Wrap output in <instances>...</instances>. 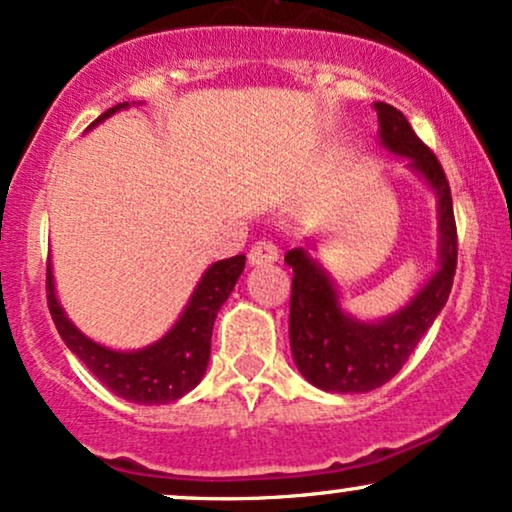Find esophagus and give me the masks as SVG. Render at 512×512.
<instances>
[{
  "instance_id": "obj_1",
  "label": "esophagus",
  "mask_w": 512,
  "mask_h": 512,
  "mask_svg": "<svg viewBox=\"0 0 512 512\" xmlns=\"http://www.w3.org/2000/svg\"><path fill=\"white\" fill-rule=\"evenodd\" d=\"M248 260L252 267H262V264H274L279 260V248L272 243V240H260L250 248Z\"/></svg>"
}]
</instances>
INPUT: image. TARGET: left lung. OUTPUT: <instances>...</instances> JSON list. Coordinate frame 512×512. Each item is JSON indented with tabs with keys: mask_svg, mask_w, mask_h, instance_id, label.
Returning a JSON list of instances; mask_svg holds the SVG:
<instances>
[{
	"mask_svg": "<svg viewBox=\"0 0 512 512\" xmlns=\"http://www.w3.org/2000/svg\"><path fill=\"white\" fill-rule=\"evenodd\" d=\"M379 145L432 190L436 197V269L415 295L391 315L360 319L341 303V288L305 248L286 252L293 267L288 336L298 372L329 393H367L384 386L405 365L420 338L439 317L451 295L458 238L453 200L439 159L417 138L408 119L386 102H374ZM317 248V240L310 238Z\"/></svg>",
	"mask_w": 512,
	"mask_h": 512,
	"instance_id": "obj_1",
	"label": "left lung"
}]
</instances>
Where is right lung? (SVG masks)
Wrapping results in <instances>:
<instances>
[{
	"mask_svg": "<svg viewBox=\"0 0 512 512\" xmlns=\"http://www.w3.org/2000/svg\"><path fill=\"white\" fill-rule=\"evenodd\" d=\"M135 102H121L107 109L100 119L92 121V128L100 126L109 116L131 109ZM143 104V102H138ZM245 269V255L229 257L209 264L190 293L186 307L171 329L155 343L135 350H116L85 336L71 322L59 303L57 283H54L52 260L47 264V303L54 326L64 338L66 348L95 374L116 396L128 403L166 405L193 391L205 377L212 348V329L221 305L229 300Z\"/></svg>",
	"mask_w": 512,
	"mask_h": 512,
	"instance_id": "add662e5",
	"label": "right lung"
}]
</instances>
